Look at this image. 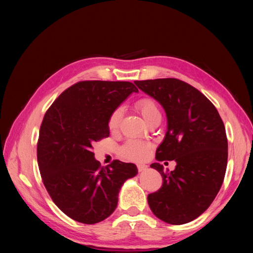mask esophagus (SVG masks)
<instances>
[{"label":"esophagus","instance_id":"1","mask_svg":"<svg viewBox=\"0 0 253 253\" xmlns=\"http://www.w3.org/2000/svg\"><path fill=\"white\" fill-rule=\"evenodd\" d=\"M137 168H138V171L139 172H142V171H145V170L148 169V166L143 165V164H139V165L137 166Z\"/></svg>","mask_w":253,"mask_h":253}]
</instances>
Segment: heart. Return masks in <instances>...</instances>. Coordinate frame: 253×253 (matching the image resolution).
Here are the masks:
<instances>
[{"instance_id": "obj_1", "label": "heart", "mask_w": 253, "mask_h": 253, "mask_svg": "<svg viewBox=\"0 0 253 253\" xmlns=\"http://www.w3.org/2000/svg\"><path fill=\"white\" fill-rule=\"evenodd\" d=\"M136 108L142 115L143 120L148 123L150 119H152L154 115L160 114V110H158L156 103L150 98H143L140 99L136 103ZM123 116V110L121 108H117L114 110L112 114L109 117L108 127L110 131H116L120 127L121 121ZM151 149V145L146 142H142L139 140H128L127 142L120 149V153L122 157L126 158L129 161H141L148 156Z\"/></svg>"}]
</instances>
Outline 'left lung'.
I'll use <instances>...</instances> for the list:
<instances>
[{"label":"left lung","mask_w":253,"mask_h":253,"mask_svg":"<svg viewBox=\"0 0 253 253\" xmlns=\"http://www.w3.org/2000/svg\"><path fill=\"white\" fill-rule=\"evenodd\" d=\"M167 116V131L151 165L163 185L149 194V206L158 219L180 225L198 218L220 191L227 165V139L218 110L195 87L177 79L136 81ZM163 160L177 163L165 172Z\"/></svg>","instance_id":"8db88e82"}]
</instances>
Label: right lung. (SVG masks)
Wrapping results in <instances>:
<instances>
[{"label":"right lung","instance_id":"add662e5","mask_svg":"<svg viewBox=\"0 0 253 253\" xmlns=\"http://www.w3.org/2000/svg\"><path fill=\"white\" fill-rule=\"evenodd\" d=\"M138 88L130 82L83 81L58 97L44 115L38 141L43 183L57 207L70 218L95 224L113 213L131 163L101 167L92 145L109 137V117Z\"/></svg>","mask_w":253,"mask_h":253}]
</instances>
